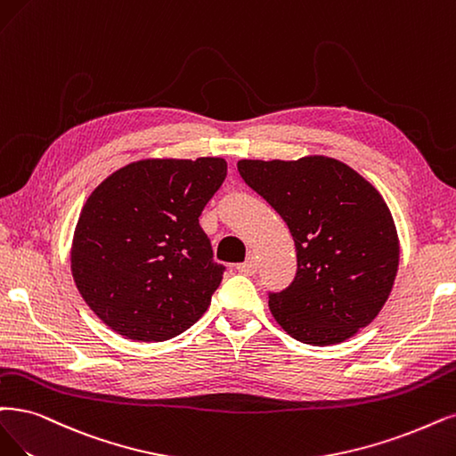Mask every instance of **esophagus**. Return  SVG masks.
<instances>
[{"mask_svg": "<svg viewBox=\"0 0 456 456\" xmlns=\"http://www.w3.org/2000/svg\"><path fill=\"white\" fill-rule=\"evenodd\" d=\"M237 271L244 276H254L257 273V263H256V259H248V261L237 265Z\"/></svg>", "mask_w": 456, "mask_h": 456, "instance_id": "obj_1", "label": "esophagus"}]
</instances>
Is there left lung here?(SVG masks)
Instances as JSON below:
<instances>
[{
    "label": "left lung",
    "instance_id": "left-lung-1",
    "mask_svg": "<svg viewBox=\"0 0 456 456\" xmlns=\"http://www.w3.org/2000/svg\"><path fill=\"white\" fill-rule=\"evenodd\" d=\"M237 167L295 240V280L268 293L280 327L302 344L330 346L372 323L391 295L400 256L393 216L374 185L323 156Z\"/></svg>",
    "mask_w": 456,
    "mask_h": 456
}]
</instances>
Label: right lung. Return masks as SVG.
Segmentation results:
<instances>
[{
    "label": "right lung",
    "instance_id": "right-lung-1",
    "mask_svg": "<svg viewBox=\"0 0 456 456\" xmlns=\"http://www.w3.org/2000/svg\"><path fill=\"white\" fill-rule=\"evenodd\" d=\"M222 158L142 159L101 182L73 237L71 273L86 305L134 342H165L210 306L225 266L199 225L222 188Z\"/></svg>",
    "mask_w": 456,
    "mask_h": 456
}]
</instances>
